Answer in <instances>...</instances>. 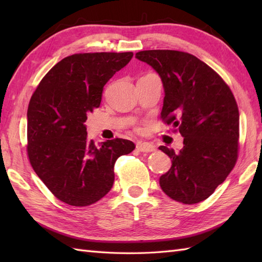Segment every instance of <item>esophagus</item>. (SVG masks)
I'll use <instances>...</instances> for the list:
<instances>
[{
  "instance_id": "34e87169",
  "label": "esophagus",
  "mask_w": 262,
  "mask_h": 262,
  "mask_svg": "<svg viewBox=\"0 0 262 262\" xmlns=\"http://www.w3.org/2000/svg\"><path fill=\"white\" fill-rule=\"evenodd\" d=\"M136 148L141 152H153L155 151V146L147 142H138L136 144Z\"/></svg>"
}]
</instances>
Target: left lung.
<instances>
[{
  "instance_id": "1",
  "label": "left lung",
  "mask_w": 262,
  "mask_h": 262,
  "mask_svg": "<svg viewBox=\"0 0 262 262\" xmlns=\"http://www.w3.org/2000/svg\"><path fill=\"white\" fill-rule=\"evenodd\" d=\"M135 57L161 77V117L183 137L179 152L159 147L172 162L160 177V186L177 202H203L236 162L240 118L234 96L214 70L191 54L158 49L138 52Z\"/></svg>"
}]
</instances>
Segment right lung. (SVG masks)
Segmentation results:
<instances>
[{"mask_svg":"<svg viewBox=\"0 0 262 262\" xmlns=\"http://www.w3.org/2000/svg\"><path fill=\"white\" fill-rule=\"evenodd\" d=\"M132 57V52L72 55L55 65L32 94L28 155L37 176L63 203H97L114 185L117 159L135 148L122 138L96 145L84 124L100 105L105 83Z\"/></svg>","mask_w":262,"mask_h":262,"instance_id":"add662e5","label":"right lung"}]
</instances>
